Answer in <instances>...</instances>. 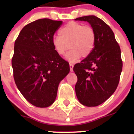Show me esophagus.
<instances>
[{"label":"esophagus","instance_id":"1","mask_svg":"<svg viewBox=\"0 0 134 134\" xmlns=\"http://www.w3.org/2000/svg\"><path fill=\"white\" fill-rule=\"evenodd\" d=\"M73 64L72 63H69V67H70V71L72 72L73 71Z\"/></svg>","mask_w":134,"mask_h":134}]
</instances>
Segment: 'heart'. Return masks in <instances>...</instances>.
<instances>
[{"label":"heart","mask_w":134,"mask_h":134,"mask_svg":"<svg viewBox=\"0 0 134 134\" xmlns=\"http://www.w3.org/2000/svg\"><path fill=\"white\" fill-rule=\"evenodd\" d=\"M96 41L95 31L93 27L80 23H69L59 31V36L52 39L54 49L59 56H63L69 48L71 51L66 55L70 62H75L81 56H90Z\"/></svg>","instance_id":"1"}]
</instances>
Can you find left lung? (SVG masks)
<instances>
[{
  "label": "left lung",
  "mask_w": 134,
  "mask_h": 134,
  "mask_svg": "<svg viewBox=\"0 0 134 134\" xmlns=\"http://www.w3.org/2000/svg\"><path fill=\"white\" fill-rule=\"evenodd\" d=\"M75 20L87 21L96 34L91 54L73 67L78 78L76 94L84 106H97L108 99L118 86L122 69L121 48L112 30L102 19L88 15Z\"/></svg>",
  "instance_id": "obj_1"
}]
</instances>
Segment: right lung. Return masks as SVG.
Listing matches in <instances>:
<instances>
[{"mask_svg":"<svg viewBox=\"0 0 134 134\" xmlns=\"http://www.w3.org/2000/svg\"><path fill=\"white\" fill-rule=\"evenodd\" d=\"M62 21L41 19L28 24L15 41L12 59L17 88L34 106L47 108L57 96L59 83L69 72V64L59 56L52 39Z\"/></svg>","mask_w":134,"mask_h":134,"instance_id":"right-lung-1","label":"right lung"}]
</instances>
